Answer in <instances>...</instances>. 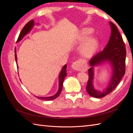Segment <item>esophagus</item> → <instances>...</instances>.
I'll use <instances>...</instances> for the list:
<instances>
[{
  "label": "esophagus",
  "mask_w": 133,
  "mask_h": 133,
  "mask_svg": "<svg viewBox=\"0 0 133 133\" xmlns=\"http://www.w3.org/2000/svg\"><path fill=\"white\" fill-rule=\"evenodd\" d=\"M71 67L74 70H75L86 71L87 70L86 66L80 60H77V61L74 62L72 64Z\"/></svg>",
  "instance_id": "esophagus-1"
}]
</instances>
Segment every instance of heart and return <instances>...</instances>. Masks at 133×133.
Listing matches in <instances>:
<instances>
[{
	"label": "heart",
	"instance_id": "obj_1",
	"mask_svg": "<svg viewBox=\"0 0 133 133\" xmlns=\"http://www.w3.org/2000/svg\"><path fill=\"white\" fill-rule=\"evenodd\" d=\"M90 28H85L82 30L80 34V40L83 41L87 39L92 33ZM98 46V42L96 38H91L85 43L82 49V52L85 57H91L95 53Z\"/></svg>",
	"mask_w": 133,
	"mask_h": 133
}]
</instances>
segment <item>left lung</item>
<instances>
[{
  "label": "left lung",
  "instance_id": "1",
  "mask_svg": "<svg viewBox=\"0 0 133 133\" xmlns=\"http://www.w3.org/2000/svg\"><path fill=\"white\" fill-rule=\"evenodd\" d=\"M111 26V35L107 46L104 50L99 52L89 61L91 66L88 70L89 79L87 85V91L91 96L96 98L104 97L114 90L123 76L125 73V45L118 29L114 23L109 22ZM107 62L109 63L113 68V73L108 87L103 92L96 91L93 85L94 67Z\"/></svg>",
  "mask_w": 133,
  "mask_h": 133
}]
</instances>
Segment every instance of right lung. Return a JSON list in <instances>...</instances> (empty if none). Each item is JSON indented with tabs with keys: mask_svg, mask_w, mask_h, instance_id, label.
Masks as SVG:
<instances>
[{
	"mask_svg": "<svg viewBox=\"0 0 133 133\" xmlns=\"http://www.w3.org/2000/svg\"><path fill=\"white\" fill-rule=\"evenodd\" d=\"M34 20H31L30 21L28 22L25 25V26H24V28H23V29L22 30V31L21 32V33H20V34L19 35V37H18V38L17 39V43L21 41V40L23 38V37H24L25 35H26L28 33H29V32L30 31V30L32 29V28H33V26L34 25ZM15 58L16 63H17V54H16V50H15ZM66 67H67V66L65 64V65L63 67L62 70H61V71H60V73L59 75V89H58V90L57 93H56L55 95H54L53 96H48V97H39V96H37V98H38L39 99L44 100H51L55 99L57 97H58L60 94L61 93V91L62 90L64 79L65 78V76L67 75L66 71Z\"/></svg>",
	"mask_w": 133,
	"mask_h": 133,
	"instance_id": "1",
	"label": "right lung"
}]
</instances>
